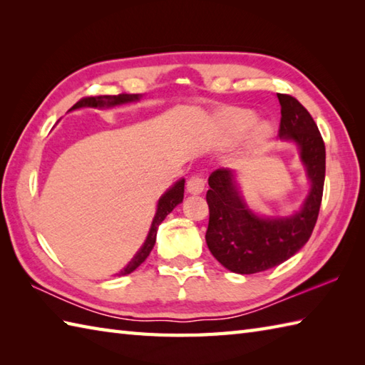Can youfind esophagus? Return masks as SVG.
I'll list each match as a JSON object with an SVG mask.
<instances>
[{"instance_id":"esophagus-1","label":"esophagus","mask_w":365,"mask_h":365,"mask_svg":"<svg viewBox=\"0 0 365 365\" xmlns=\"http://www.w3.org/2000/svg\"><path fill=\"white\" fill-rule=\"evenodd\" d=\"M205 188V178L202 175H192L187 182V191L190 195H200Z\"/></svg>"}]
</instances>
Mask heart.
<instances>
[{"mask_svg":"<svg viewBox=\"0 0 365 365\" xmlns=\"http://www.w3.org/2000/svg\"><path fill=\"white\" fill-rule=\"evenodd\" d=\"M257 122V115L246 108H229L220 118V138L222 143H237L246 135L243 160H251L259 155L271 136V128L263 122Z\"/></svg>","mask_w":365,"mask_h":365,"instance_id":"heart-1","label":"heart"}]
</instances>
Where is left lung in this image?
Segmentation results:
<instances>
[{
	"label": "left lung",
	"instance_id": "obj_1",
	"mask_svg": "<svg viewBox=\"0 0 365 365\" xmlns=\"http://www.w3.org/2000/svg\"><path fill=\"white\" fill-rule=\"evenodd\" d=\"M277 98L279 138L297 144L311 188L298 212L267 218L247 207L234 170L222 168L212 173L205 240L213 257L232 273L254 274L281 265L307 243L319 218L327 169L323 138L312 115L297 98L287 94H277Z\"/></svg>",
	"mask_w": 365,
	"mask_h": 365
}]
</instances>
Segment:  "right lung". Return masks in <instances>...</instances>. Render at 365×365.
<instances>
[{
  "label": "right lung",
  "mask_w": 365,
  "mask_h": 365,
  "mask_svg": "<svg viewBox=\"0 0 365 365\" xmlns=\"http://www.w3.org/2000/svg\"><path fill=\"white\" fill-rule=\"evenodd\" d=\"M139 98H141V94H119V96L84 97V98L80 100V102H76L68 111L78 110V108H113V106L125 105V103H131V102H138ZM183 191H185V178H180V180H177L173 185V187H170L165 192V195L160 197L158 205H157V213H155V216H153L152 226H150L149 234H147V238H145L144 245L141 246V250H139L135 254V257L128 262V265L123 268V269H120L115 276H125V274L133 273V271L147 259V255H149L150 251L153 250L155 240H157L158 226L163 222V220H165L166 216L170 212H173L178 204L182 202V200H183Z\"/></svg>",
  "instance_id": "add662e5"
}]
</instances>
